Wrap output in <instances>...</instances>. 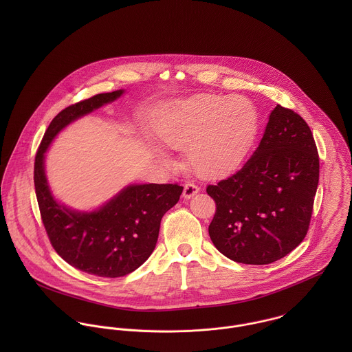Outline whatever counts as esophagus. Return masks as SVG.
I'll list each match as a JSON object with an SVG mask.
<instances>
[{
	"mask_svg": "<svg viewBox=\"0 0 352 352\" xmlns=\"http://www.w3.org/2000/svg\"><path fill=\"white\" fill-rule=\"evenodd\" d=\"M199 187L197 186V184H194V183H187L186 186H184V191H183V197L186 198V199H191L194 195H197L198 192H199Z\"/></svg>",
	"mask_w": 352,
	"mask_h": 352,
	"instance_id": "esophagus-1",
	"label": "esophagus"
}]
</instances>
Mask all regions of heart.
<instances>
[{"label": "heart", "mask_w": 352, "mask_h": 352, "mask_svg": "<svg viewBox=\"0 0 352 352\" xmlns=\"http://www.w3.org/2000/svg\"><path fill=\"white\" fill-rule=\"evenodd\" d=\"M257 111L241 96L201 94L169 104L155 131L166 149L187 151L191 168L212 177L234 168L251 146Z\"/></svg>", "instance_id": "obj_1"}]
</instances>
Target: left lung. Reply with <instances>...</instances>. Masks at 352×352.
<instances>
[{"label":"left lung","instance_id":"8db88e82","mask_svg":"<svg viewBox=\"0 0 352 352\" xmlns=\"http://www.w3.org/2000/svg\"><path fill=\"white\" fill-rule=\"evenodd\" d=\"M318 175L310 127L278 104L250 160L206 188L217 207L208 226L215 248L233 261L258 265L296 250L309 230Z\"/></svg>","mask_w":352,"mask_h":352}]
</instances>
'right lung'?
Masks as SVG:
<instances>
[{"label":"right lung","instance_id":"add662e5","mask_svg":"<svg viewBox=\"0 0 352 352\" xmlns=\"http://www.w3.org/2000/svg\"><path fill=\"white\" fill-rule=\"evenodd\" d=\"M122 94V89L100 94L62 109L45 133L34 166L36 199L52 248L74 268L102 278L124 276L148 260L164 214L183 192L179 184L129 186L92 212L73 211L52 198L45 175V153L51 141L65 126Z\"/></svg>","mask_w":352,"mask_h":352}]
</instances>
